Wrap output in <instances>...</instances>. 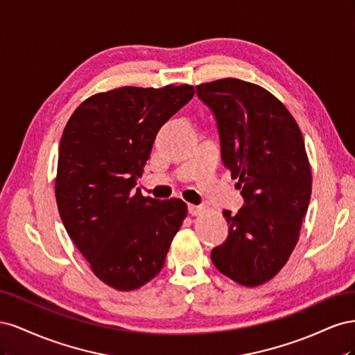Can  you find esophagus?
Returning a JSON list of instances; mask_svg holds the SVG:
<instances>
[{
	"mask_svg": "<svg viewBox=\"0 0 355 355\" xmlns=\"http://www.w3.org/2000/svg\"><path fill=\"white\" fill-rule=\"evenodd\" d=\"M204 209L201 206H196V204H188V211L192 216H198V214L202 211Z\"/></svg>",
	"mask_w": 355,
	"mask_h": 355,
	"instance_id": "34e87169",
	"label": "esophagus"
}]
</instances>
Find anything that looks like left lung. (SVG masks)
Listing matches in <instances>:
<instances>
[{
	"label": "left lung",
	"instance_id": "8db88e82",
	"mask_svg": "<svg viewBox=\"0 0 355 355\" xmlns=\"http://www.w3.org/2000/svg\"><path fill=\"white\" fill-rule=\"evenodd\" d=\"M218 124L220 154L241 189L239 213L223 211L228 239L211 250L218 270L247 287L286 265L311 198L302 133L286 106L259 85L225 78L197 85Z\"/></svg>",
	"mask_w": 355,
	"mask_h": 355
}]
</instances>
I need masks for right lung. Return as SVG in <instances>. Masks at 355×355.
Here are the masks:
<instances>
[{"label": "right lung", "mask_w": 355, "mask_h": 355, "mask_svg": "<svg viewBox=\"0 0 355 355\" xmlns=\"http://www.w3.org/2000/svg\"><path fill=\"white\" fill-rule=\"evenodd\" d=\"M192 96L188 84L99 93L63 130L56 176L62 222L96 277L116 290L153 280L187 216L182 200L144 197L135 187L161 125Z\"/></svg>", "instance_id": "right-lung-1"}]
</instances>
